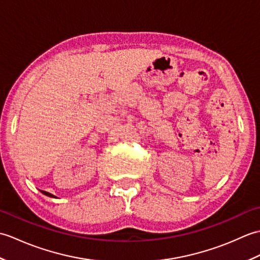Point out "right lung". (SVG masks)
<instances>
[{"instance_id":"right-lung-1","label":"right lung","mask_w":260,"mask_h":260,"mask_svg":"<svg viewBox=\"0 0 260 260\" xmlns=\"http://www.w3.org/2000/svg\"><path fill=\"white\" fill-rule=\"evenodd\" d=\"M42 193H43V194H46V196H48V197H51V198H56V197H54L53 194H51V193H49V192H46V191H41Z\"/></svg>"}]
</instances>
